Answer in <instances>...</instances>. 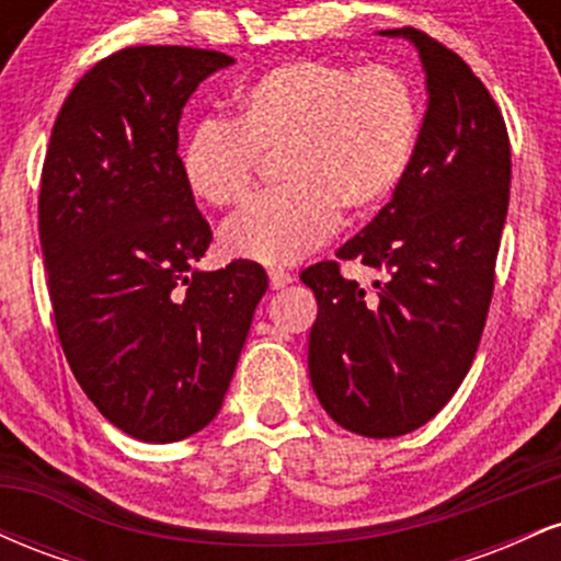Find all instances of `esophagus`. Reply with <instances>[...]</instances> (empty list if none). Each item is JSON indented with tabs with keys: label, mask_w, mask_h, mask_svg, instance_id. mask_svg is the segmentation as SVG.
<instances>
[{
	"label": "esophagus",
	"mask_w": 561,
	"mask_h": 561,
	"mask_svg": "<svg viewBox=\"0 0 561 561\" xmlns=\"http://www.w3.org/2000/svg\"><path fill=\"white\" fill-rule=\"evenodd\" d=\"M289 282H293V276H289L287 272H282V268H272V272H268V285H272V289L287 287Z\"/></svg>",
	"instance_id": "34e87169"
}]
</instances>
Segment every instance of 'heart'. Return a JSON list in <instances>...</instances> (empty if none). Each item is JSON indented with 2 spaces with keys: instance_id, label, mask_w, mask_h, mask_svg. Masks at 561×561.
<instances>
[{
  "instance_id": "1",
  "label": "heart",
  "mask_w": 561,
  "mask_h": 561,
  "mask_svg": "<svg viewBox=\"0 0 561 561\" xmlns=\"http://www.w3.org/2000/svg\"><path fill=\"white\" fill-rule=\"evenodd\" d=\"M422 131L411 81L385 66L287 60L237 89L231 121H203L182 150L184 182L214 208L250 195L259 156L282 186L221 229L229 259L287 266L401 184Z\"/></svg>"
}]
</instances>
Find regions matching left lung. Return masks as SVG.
Instances as JSON below:
<instances>
[{
	"mask_svg": "<svg viewBox=\"0 0 561 561\" xmlns=\"http://www.w3.org/2000/svg\"><path fill=\"white\" fill-rule=\"evenodd\" d=\"M420 53L427 111L392 199L337 259L382 274L366 295L334 261L300 274L317 295L308 375L327 414L398 437L450 401L478 353L508 208L512 150L493 96L459 55L416 28L379 31Z\"/></svg>",
	"mask_w": 561,
	"mask_h": 561,
	"instance_id": "obj_1",
	"label": "left lung"
}]
</instances>
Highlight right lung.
I'll return each instance as SVG.
<instances>
[{
    "instance_id": "right-lung-1",
    "label": "right lung",
    "mask_w": 561,
    "mask_h": 561,
    "mask_svg": "<svg viewBox=\"0 0 561 561\" xmlns=\"http://www.w3.org/2000/svg\"><path fill=\"white\" fill-rule=\"evenodd\" d=\"M234 57L128 47L83 73L57 113L38 240L66 358L100 414L145 443L216 420L268 279L253 261L203 272L210 244L184 182L179 121Z\"/></svg>"
}]
</instances>
